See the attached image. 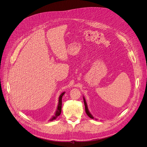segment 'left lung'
<instances>
[{
  "label": "left lung",
  "mask_w": 147,
  "mask_h": 147,
  "mask_svg": "<svg viewBox=\"0 0 147 147\" xmlns=\"http://www.w3.org/2000/svg\"><path fill=\"white\" fill-rule=\"evenodd\" d=\"M83 100H84V107H85V112H86V113L87 115H88V116L89 117H90V118H92V119H94V117H93L92 115L91 114V113L90 112V111H89V110H88V105H87V104H86V102L85 98H84V96H83ZM95 119H96V118H95Z\"/></svg>",
  "instance_id": "left-lung-1"
}]
</instances>
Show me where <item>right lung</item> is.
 <instances>
[{"label":"right lung","instance_id":"right-lung-1","mask_svg":"<svg viewBox=\"0 0 147 147\" xmlns=\"http://www.w3.org/2000/svg\"><path fill=\"white\" fill-rule=\"evenodd\" d=\"M65 94V92H63V93H61V94L59 96V101H58V105H57V109L56 110V112L55 113V115L53 116L50 119V121H52L53 120L56 119L57 117L59 116L61 113V108H62V97L64 96V94Z\"/></svg>","mask_w":147,"mask_h":147}]
</instances>
